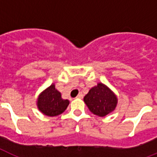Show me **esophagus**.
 Masks as SVG:
<instances>
[{"mask_svg": "<svg viewBox=\"0 0 157 157\" xmlns=\"http://www.w3.org/2000/svg\"><path fill=\"white\" fill-rule=\"evenodd\" d=\"M76 98H83V94H82V93H79L78 95L76 96Z\"/></svg>", "mask_w": 157, "mask_h": 157, "instance_id": "34e87169", "label": "esophagus"}]
</instances>
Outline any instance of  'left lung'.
<instances>
[{
    "label": "left lung",
    "mask_w": 157,
    "mask_h": 157,
    "mask_svg": "<svg viewBox=\"0 0 157 157\" xmlns=\"http://www.w3.org/2000/svg\"><path fill=\"white\" fill-rule=\"evenodd\" d=\"M84 102L93 114L103 117L114 111L117 105V98L107 86L98 83L84 97Z\"/></svg>",
    "instance_id": "8db88e82"
}]
</instances>
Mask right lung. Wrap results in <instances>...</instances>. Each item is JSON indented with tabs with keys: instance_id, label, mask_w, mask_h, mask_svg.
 <instances>
[{
	"instance_id": "1",
	"label": "right lung",
	"mask_w": 157,
	"mask_h": 157,
	"mask_svg": "<svg viewBox=\"0 0 157 157\" xmlns=\"http://www.w3.org/2000/svg\"><path fill=\"white\" fill-rule=\"evenodd\" d=\"M36 104L38 109L45 116L57 117L67 109L69 101L62 98L61 93L55 89L54 84H52L40 94Z\"/></svg>"
}]
</instances>
